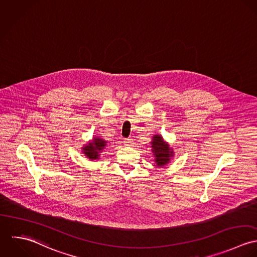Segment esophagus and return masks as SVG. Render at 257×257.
Here are the masks:
<instances>
[{
	"label": "esophagus",
	"mask_w": 257,
	"mask_h": 257,
	"mask_svg": "<svg viewBox=\"0 0 257 257\" xmlns=\"http://www.w3.org/2000/svg\"><path fill=\"white\" fill-rule=\"evenodd\" d=\"M123 143L125 144V146H132L133 141H132V139H124Z\"/></svg>",
	"instance_id": "34e87169"
}]
</instances>
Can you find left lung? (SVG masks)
Wrapping results in <instances>:
<instances>
[{
	"instance_id": "1",
	"label": "left lung",
	"mask_w": 257,
	"mask_h": 257,
	"mask_svg": "<svg viewBox=\"0 0 257 257\" xmlns=\"http://www.w3.org/2000/svg\"><path fill=\"white\" fill-rule=\"evenodd\" d=\"M151 148L155 157V162L159 167L165 166L170 163L171 158L174 156L173 149L167 142L164 141L161 135H154L151 142Z\"/></svg>"
}]
</instances>
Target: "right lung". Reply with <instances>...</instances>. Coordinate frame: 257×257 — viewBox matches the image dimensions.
<instances>
[{
  "mask_svg": "<svg viewBox=\"0 0 257 257\" xmlns=\"http://www.w3.org/2000/svg\"><path fill=\"white\" fill-rule=\"evenodd\" d=\"M106 141L99 137H95L91 142L84 145L82 148V153L90 160H97L100 157V153L106 146Z\"/></svg>",
  "mask_w": 257,
  "mask_h": 257,
  "instance_id": "1",
  "label": "right lung"
}]
</instances>
